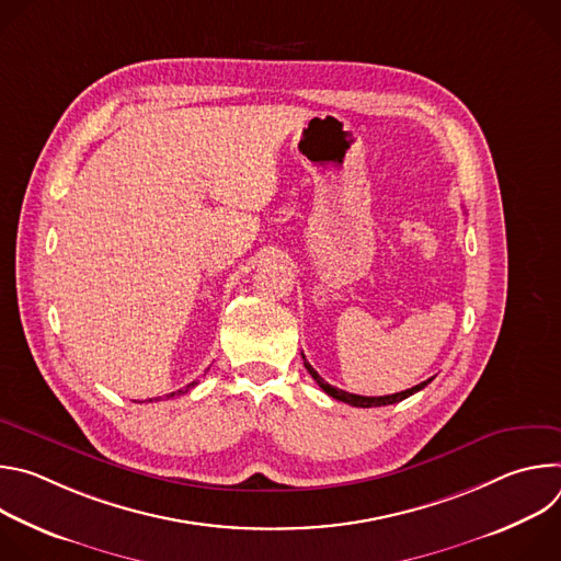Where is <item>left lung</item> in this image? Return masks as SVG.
<instances>
[{"instance_id":"left-lung-1","label":"left lung","mask_w":561,"mask_h":561,"mask_svg":"<svg viewBox=\"0 0 561 561\" xmlns=\"http://www.w3.org/2000/svg\"><path fill=\"white\" fill-rule=\"evenodd\" d=\"M304 366H306V370L312 375V379L319 383V388H322L327 394H331L333 399H337V402H344V404H351V407H357V409H373V407L397 404V402H402V399L415 394L417 390H422L424 386H428V383L433 381V377H431V379H426V381H422V383H417V386H413V388H409V390H402V392L383 394V397H364V394H353V392H346V390H340V388L331 386L329 381H324L322 377L317 375V370H314L306 359H304Z\"/></svg>"}]
</instances>
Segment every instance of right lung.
Listing matches in <instances>:
<instances>
[{
  "mask_svg": "<svg viewBox=\"0 0 561 561\" xmlns=\"http://www.w3.org/2000/svg\"><path fill=\"white\" fill-rule=\"evenodd\" d=\"M195 383H197V381H193V383H188V386H186V388H182V390H178V392H171V394H167V399H169V397H175V394H184V392H188V390H191V388H193V386H195ZM148 402H152V399H148ZM154 402H159V397H154Z\"/></svg>",
  "mask_w": 561,
  "mask_h": 561,
  "instance_id": "1",
  "label": "right lung"
}]
</instances>
